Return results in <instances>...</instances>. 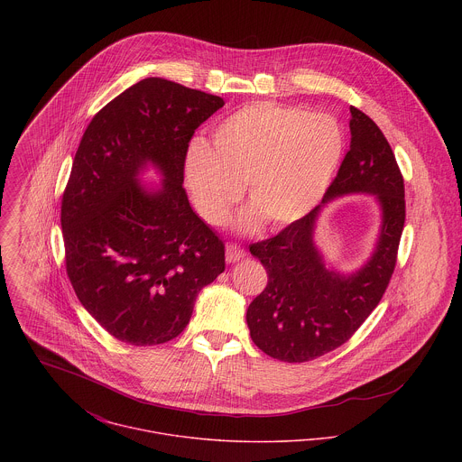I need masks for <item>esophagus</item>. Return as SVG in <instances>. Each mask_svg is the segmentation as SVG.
<instances>
[{"mask_svg":"<svg viewBox=\"0 0 462 462\" xmlns=\"http://www.w3.org/2000/svg\"><path fill=\"white\" fill-rule=\"evenodd\" d=\"M245 254H247V253H245L240 245H236V244H229V245L226 247V262H227V263H236V262L244 260Z\"/></svg>","mask_w":462,"mask_h":462,"instance_id":"obj_1","label":"esophagus"}]
</instances>
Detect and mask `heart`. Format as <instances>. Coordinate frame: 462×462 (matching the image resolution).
<instances>
[{
  "mask_svg": "<svg viewBox=\"0 0 462 462\" xmlns=\"http://www.w3.org/2000/svg\"><path fill=\"white\" fill-rule=\"evenodd\" d=\"M345 149L341 126L328 114L299 106L253 103L220 121L211 143H190L183 174L199 215L211 226L227 222L244 196L253 202L238 227L288 226L326 196Z\"/></svg>",
  "mask_w": 462,
  "mask_h": 462,
  "instance_id": "obj_1",
  "label": "heart"
}]
</instances>
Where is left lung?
<instances>
[{"label":"left lung","mask_w":462,"mask_h":462,"mask_svg":"<svg viewBox=\"0 0 462 462\" xmlns=\"http://www.w3.org/2000/svg\"><path fill=\"white\" fill-rule=\"evenodd\" d=\"M350 149L322 203L345 193H374L383 209L380 242L357 273L328 271L312 244L320 204L249 247L268 282L247 310V326L256 346L279 361L306 363L346 343L377 308L395 270L405 222L403 178L384 133L359 108L350 106Z\"/></svg>","instance_id":"obj_1"}]
</instances>
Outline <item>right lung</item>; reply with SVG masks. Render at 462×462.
I'll list each match as a JSON object with an SVG mask.
<instances>
[{
    "label": "right lung",
    "instance_id": "1",
    "mask_svg": "<svg viewBox=\"0 0 462 462\" xmlns=\"http://www.w3.org/2000/svg\"><path fill=\"white\" fill-rule=\"evenodd\" d=\"M224 99L145 78L103 106L81 136L62 198L66 270L76 297L114 337L160 345L190 322L199 291L226 268L224 242L192 209L183 165ZM166 176L147 193V162Z\"/></svg>",
    "mask_w": 462,
    "mask_h": 462
}]
</instances>
